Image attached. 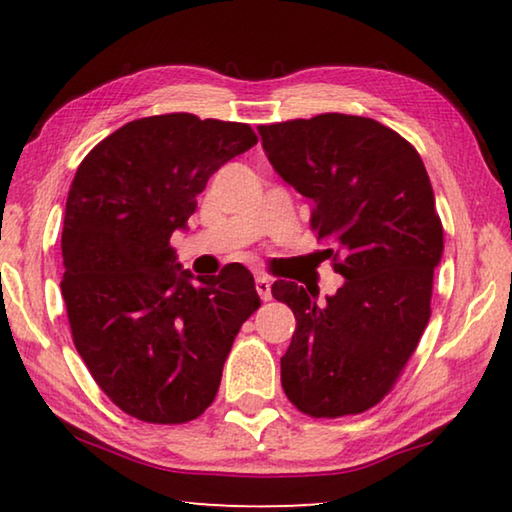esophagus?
<instances>
[{"mask_svg":"<svg viewBox=\"0 0 512 512\" xmlns=\"http://www.w3.org/2000/svg\"><path fill=\"white\" fill-rule=\"evenodd\" d=\"M255 289H257V293H259V298H262L264 302H268L273 298V293H271V280H268L266 275H262L259 273L257 277H255Z\"/></svg>","mask_w":512,"mask_h":512,"instance_id":"1","label":"esophagus"}]
</instances>
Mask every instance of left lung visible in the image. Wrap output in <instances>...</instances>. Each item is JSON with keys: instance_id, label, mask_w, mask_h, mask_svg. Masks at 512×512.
I'll return each instance as SVG.
<instances>
[{"instance_id": "left-lung-1", "label": "left lung", "mask_w": 512, "mask_h": 512, "mask_svg": "<svg viewBox=\"0 0 512 512\" xmlns=\"http://www.w3.org/2000/svg\"><path fill=\"white\" fill-rule=\"evenodd\" d=\"M268 162L311 201V230L329 246L343 287L277 280L296 332L282 388L311 418H341L384 400L431 316L443 223L418 151L375 119L325 112L257 126Z\"/></svg>"}]
</instances>
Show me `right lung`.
<instances>
[{
  "mask_svg": "<svg viewBox=\"0 0 512 512\" xmlns=\"http://www.w3.org/2000/svg\"><path fill=\"white\" fill-rule=\"evenodd\" d=\"M255 144L248 124L171 112L128 121L76 169L60 291L90 375L137 420L198 418L219 391L237 332L259 307L248 268L194 277L180 271L169 244L212 173Z\"/></svg>",
  "mask_w": 512,
  "mask_h": 512,
  "instance_id": "1",
  "label": "right lung"
}]
</instances>
